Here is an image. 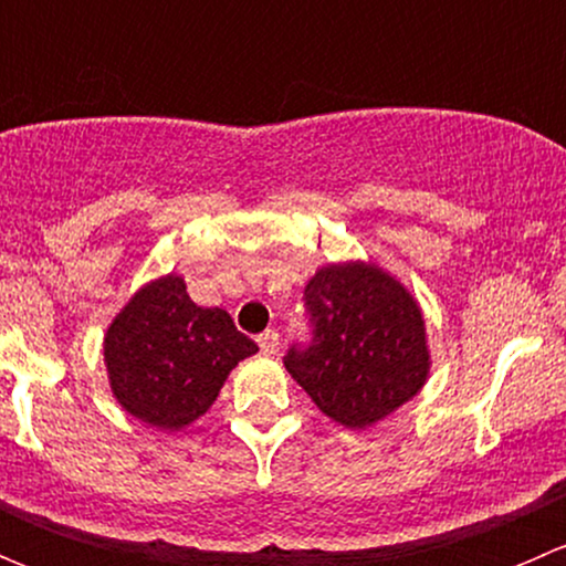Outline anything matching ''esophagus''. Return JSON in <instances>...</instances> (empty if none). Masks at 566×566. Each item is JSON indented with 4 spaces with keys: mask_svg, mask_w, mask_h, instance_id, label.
I'll return each instance as SVG.
<instances>
[{
    "mask_svg": "<svg viewBox=\"0 0 566 566\" xmlns=\"http://www.w3.org/2000/svg\"><path fill=\"white\" fill-rule=\"evenodd\" d=\"M256 345H260V350L265 353V356H276V353H279V334H276V331H265V334L256 336Z\"/></svg>",
    "mask_w": 566,
    "mask_h": 566,
    "instance_id": "1",
    "label": "esophagus"
}]
</instances>
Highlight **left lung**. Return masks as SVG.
Masks as SVG:
<instances>
[{
    "label": "left lung",
    "mask_w": 566,
    "mask_h": 566,
    "mask_svg": "<svg viewBox=\"0 0 566 566\" xmlns=\"http://www.w3.org/2000/svg\"><path fill=\"white\" fill-rule=\"evenodd\" d=\"M315 339L284 367L312 402L347 430H367L424 389L432 356L424 312L408 287L373 260L317 268L306 282Z\"/></svg>",
    "instance_id": "1"
}]
</instances>
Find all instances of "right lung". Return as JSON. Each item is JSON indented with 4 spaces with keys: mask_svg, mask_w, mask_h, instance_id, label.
Returning a JSON list of instances; mask_svg holds the SVG:
<instances>
[{
    "mask_svg": "<svg viewBox=\"0 0 566 566\" xmlns=\"http://www.w3.org/2000/svg\"><path fill=\"white\" fill-rule=\"evenodd\" d=\"M256 350L224 310L193 304L177 273L142 284L104 334L114 399L161 432L208 413L232 369Z\"/></svg>",
    "mask_w": 566,
    "mask_h": 566,
    "instance_id": "add662e5",
    "label": "right lung"
}]
</instances>
